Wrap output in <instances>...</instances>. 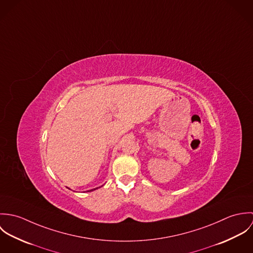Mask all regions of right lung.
<instances>
[{"label":"right lung","instance_id":"1","mask_svg":"<svg viewBox=\"0 0 253 253\" xmlns=\"http://www.w3.org/2000/svg\"><path fill=\"white\" fill-rule=\"evenodd\" d=\"M95 189H97V188H95ZM95 189H92V190H90V191H93V190H95Z\"/></svg>","mask_w":253,"mask_h":253}]
</instances>
